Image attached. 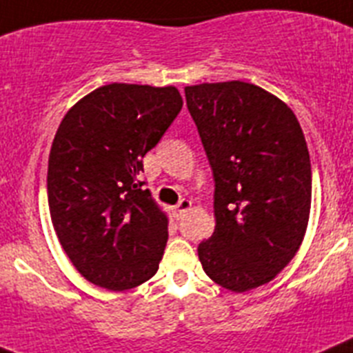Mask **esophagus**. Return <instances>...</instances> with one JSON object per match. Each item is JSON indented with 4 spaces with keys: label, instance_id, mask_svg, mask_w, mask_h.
I'll return each mask as SVG.
<instances>
[{
    "label": "esophagus",
    "instance_id": "obj_1",
    "mask_svg": "<svg viewBox=\"0 0 353 353\" xmlns=\"http://www.w3.org/2000/svg\"><path fill=\"white\" fill-rule=\"evenodd\" d=\"M190 209H192V200L183 199L179 202V204H177L176 208H174V214H176L177 220H181V218H183V216L190 211Z\"/></svg>",
    "mask_w": 353,
    "mask_h": 353
}]
</instances>
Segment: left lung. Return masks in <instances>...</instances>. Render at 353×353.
I'll return each mask as SVG.
<instances>
[{"label":"left lung","instance_id":"1","mask_svg":"<svg viewBox=\"0 0 353 353\" xmlns=\"http://www.w3.org/2000/svg\"><path fill=\"white\" fill-rule=\"evenodd\" d=\"M214 177L216 227L199 244L205 274L232 292L268 283L294 259L311 208V163L287 103L241 81L186 85Z\"/></svg>","mask_w":353,"mask_h":353}]
</instances>
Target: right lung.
<instances>
[{
	"instance_id": "add662e5",
	"label": "right lung",
	"mask_w": 353,
	"mask_h": 353,
	"mask_svg": "<svg viewBox=\"0 0 353 353\" xmlns=\"http://www.w3.org/2000/svg\"><path fill=\"white\" fill-rule=\"evenodd\" d=\"M183 107L174 85L107 84L77 101L52 141L50 220L88 281L128 290L158 271L169 220L142 186V158Z\"/></svg>"
}]
</instances>
